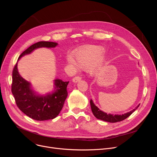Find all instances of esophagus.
I'll use <instances>...</instances> for the list:
<instances>
[{"instance_id": "obj_1", "label": "esophagus", "mask_w": 157, "mask_h": 157, "mask_svg": "<svg viewBox=\"0 0 157 157\" xmlns=\"http://www.w3.org/2000/svg\"><path fill=\"white\" fill-rule=\"evenodd\" d=\"M81 78L79 77V76H76L74 77L73 79H72V82L73 83H78V81H81Z\"/></svg>"}]
</instances>
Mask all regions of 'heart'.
<instances>
[{"label":"heart","instance_id":"heart-1","mask_svg":"<svg viewBox=\"0 0 157 157\" xmlns=\"http://www.w3.org/2000/svg\"><path fill=\"white\" fill-rule=\"evenodd\" d=\"M102 48L100 46H89L79 49L74 53V56L69 55L67 59L69 64L77 68L87 67L90 72L96 74L99 72L102 66L108 59L105 53L101 54Z\"/></svg>","mask_w":157,"mask_h":157}]
</instances>
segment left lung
Masks as SVG:
<instances>
[{
    "label": "left lung",
    "mask_w": 157,
    "mask_h": 157,
    "mask_svg": "<svg viewBox=\"0 0 157 157\" xmlns=\"http://www.w3.org/2000/svg\"><path fill=\"white\" fill-rule=\"evenodd\" d=\"M90 105H91V109L92 111L94 114L95 118H97L98 120H101L105 121H108L110 123H115V122H118V121H121L123 120L126 119L128 118L130 115L134 112L136 109H137L140 104H139L137 107H136V108L130 111V112H127L126 113L122 114H107L106 113L101 111L99 109V108H98L97 106L95 105L93 101L91 99L90 100Z\"/></svg>",
    "instance_id": "left-lung-1"
}]
</instances>
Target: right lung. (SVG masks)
Segmentation results:
<instances>
[{
    "mask_svg": "<svg viewBox=\"0 0 157 157\" xmlns=\"http://www.w3.org/2000/svg\"><path fill=\"white\" fill-rule=\"evenodd\" d=\"M58 43L49 41H40L28 48L19 56L18 60L25 55H29L40 48H53ZM18 62L13 71L12 94L18 108L29 117L37 121L52 120L61 111L67 97V87L69 81L60 79L53 81V90L46 94H40L32 88L29 81L25 79L18 70Z\"/></svg>",
    "mask_w": 157,
    "mask_h": 157,
    "instance_id": "obj_1",
    "label": "right lung"
}]
</instances>
